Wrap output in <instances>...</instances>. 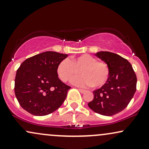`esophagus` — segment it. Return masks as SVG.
<instances>
[{
  "label": "esophagus",
  "instance_id": "esophagus-1",
  "mask_svg": "<svg viewBox=\"0 0 149 149\" xmlns=\"http://www.w3.org/2000/svg\"><path fill=\"white\" fill-rule=\"evenodd\" d=\"M78 90L81 93H86V90H84V89H81V88H79Z\"/></svg>",
  "mask_w": 149,
  "mask_h": 149
}]
</instances>
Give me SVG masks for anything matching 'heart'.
Instances as JSON below:
<instances>
[{"label": "heart", "instance_id": "obj_1", "mask_svg": "<svg viewBox=\"0 0 149 149\" xmlns=\"http://www.w3.org/2000/svg\"><path fill=\"white\" fill-rule=\"evenodd\" d=\"M79 71L82 75L73 79L72 83L81 87L101 88L105 85L110 77L108 64L97 61L88 54L76 56L70 61L66 58L62 60L56 68L58 77L63 82L70 81L78 74Z\"/></svg>", "mask_w": 149, "mask_h": 149}]
</instances>
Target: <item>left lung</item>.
<instances>
[{"mask_svg": "<svg viewBox=\"0 0 149 149\" xmlns=\"http://www.w3.org/2000/svg\"><path fill=\"white\" fill-rule=\"evenodd\" d=\"M95 55L109 66L110 77L105 85L93 91L94 99L88 105L95 113L112 116L131 102L136 91L137 77L131 64L119 55L106 51Z\"/></svg>", "mask_w": 149, "mask_h": 149, "instance_id": "1", "label": "left lung"}]
</instances>
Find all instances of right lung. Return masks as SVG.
Returning <instances> with one entry per match:
<instances>
[{"instance_id":"obj_1","label":"right lung","mask_w":149,"mask_h":149,"mask_svg":"<svg viewBox=\"0 0 149 149\" xmlns=\"http://www.w3.org/2000/svg\"><path fill=\"white\" fill-rule=\"evenodd\" d=\"M68 54L42 52L25 60L16 72L14 92L20 106L36 116L49 115L65 101L70 86L58 77V64Z\"/></svg>"}]
</instances>
